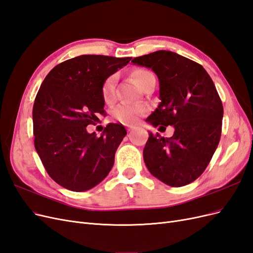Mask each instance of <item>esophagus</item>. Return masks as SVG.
I'll return each instance as SVG.
<instances>
[{
	"mask_svg": "<svg viewBox=\"0 0 253 253\" xmlns=\"http://www.w3.org/2000/svg\"><path fill=\"white\" fill-rule=\"evenodd\" d=\"M135 128H136V127H135V126H129L127 127V129H128V132H129V133H132Z\"/></svg>",
	"mask_w": 253,
	"mask_h": 253,
	"instance_id": "1",
	"label": "esophagus"
}]
</instances>
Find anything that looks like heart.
Here are the masks:
<instances>
[{"label":"heart","mask_w":253,"mask_h":253,"mask_svg":"<svg viewBox=\"0 0 253 253\" xmlns=\"http://www.w3.org/2000/svg\"><path fill=\"white\" fill-rule=\"evenodd\" d=\"M151 73L145 70H136L133 73V79L137 83V85L139 87L142 86V84ZM115 88H116V76H110L109 78H106L105 81L102 84L101 87V94L102 98L105 103H112L115 100ZM148 112V106L144 104H128L124 103L119 104L116 109L114 110L113 115L117 120H119L122 124L132 125L138 120V118L142 115Z\"/></svg>","instance_id":"heart-1"}]
</instances>
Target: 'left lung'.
<instances>
[{
  "mask_svg": "<svg viewBox=\"0 0 253 253\" xmlns=\"http://www.w3.org/2000/svg\"><path fill=\"white\" fill-rule=\"evenodd\" d=\"M132 63L151 68L159 81L160 103L145 121L174 127L170 138L149 133L145 166L166 185L186 186L206 170L220 139L224 110L215 85L201 64L173 51L151 52Z\"/></svg>",
  "mask_w": 253,
  "mask_h": 253,
  "instance_id": "8db88e82",
  "label": "left lung"
}]
</instances>
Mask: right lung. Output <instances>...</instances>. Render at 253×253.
Segmentation results:
<instances>
[{
    "label": "right lung",
    "mask_w": 253,
    "mask_h": 253,
    "mask_svg": "<svg viewBox=\"0 0 253 253\" xmlns=\"http://www.w3.org/2000/svg\"><path fill=\"white\" fill-rule=\"evenodd\" d=\"M129 61L82 55L58 64L45 77L33 109L35 148L58 185L83 192L110 173L126 128L110 124L97 137L86 126L104 113L103 82Z\"/></svg>",
    "instance_id": "right-lung-1"
}]
</instances>
